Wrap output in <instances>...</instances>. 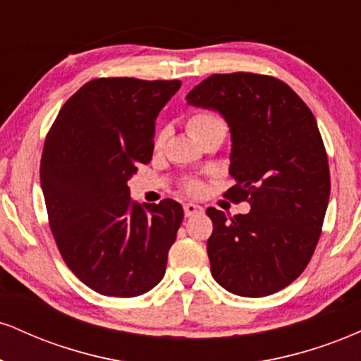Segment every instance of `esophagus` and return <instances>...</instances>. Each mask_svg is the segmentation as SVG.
Here are the masks:
<instances>
[{
  "label": "esophagus",
  "mask_w": 361,
  "mask_h": 361,
  "mask_svg": "<svg viewBox=\"0 0 361 361\" xmlns=\"http://www.w3.org/2000/svg\"><path fill=\"white\" fill-rule=\"evenodd\" d=\"M185 215L186 217H192V215H198V214H204V207L197 205V204H185Z\"/></svg>",
  "instance_id": "34e87169"
}]
</instances>
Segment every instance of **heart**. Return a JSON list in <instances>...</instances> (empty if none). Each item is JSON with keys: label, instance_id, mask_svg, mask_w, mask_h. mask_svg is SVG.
<instances>
[{"label": "heart", "instance_id": "b5f03b06", "mask_svg": "<svg viewBox=\"0 0 361 361\" xmlns=\"http://www.w3.org/2000/svg\"><path fill=\"white\" fill-rule=\"evenodd\" d=\"M186 127H188L190 134L193 135L195 139H202L205 134L212 130H226V123L224 120L215 114H209V111H197V114H192L188 117V122H186ZM164 142V132H161L156 137V147L163 146ZM202 183L198 180H186L183 183V190L186 193L195 195L200 192Z\"/></svg>", "mask_w": 361, "mask_h": 361}]
</instances>
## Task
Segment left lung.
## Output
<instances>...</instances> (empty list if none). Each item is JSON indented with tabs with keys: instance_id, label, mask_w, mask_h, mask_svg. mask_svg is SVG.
Segmentation results:
<instances>
[{
	"instance_id": "1",
	"label": "left lung",
	"mask_w": 361,
	"mask_h": 361,
	"mask_svg": "<svg viewBox=\"0 0 361 361\" xmlns=\"http://www.w3.org/2000/svg\"><path fill=\"white\" fill-rule=\"evenodd\" d=\"M186 102L226 118L235 185L224 197L251 205L234 217L207 209L212 276L235 295H271L305 270L324 222L331 180L316 118L288 85L255 73L212 74Z\"/></svg>"
}]
</instances>
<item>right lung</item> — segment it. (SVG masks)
<instances>
[{
  "instance_id": "add662e5",
  "label": "right lung",
  "mask_w": 361,
  "mask_h": 361,
  "mask_svg": "<svg viewBox=\"0 0 361 361\" xmlns=\"http://www.w3.org/2000/svg\"><path fill=\"white\" fill-rule=\"evenodd\" d=\"M181 81L98 78L64 103L40 161L49 226L69 270L94 292L135 297L159 283L183 221L171 198L140 205L127 181L154 151V122Z\"/></svg>"
}]
</instances>
